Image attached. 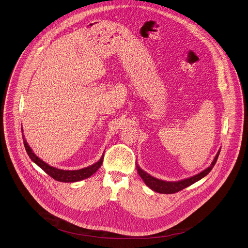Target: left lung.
<instances>
[{
    "label": "left lung",
    "instance_id": "1",
    "mask_svg": "<svg viewBox=\"0 0 248 248\" xmlns=\"http://www.w3.org/2000/svg\"><path fill=\"white\" fill-rule=\"evenodd\" d=\"M219 154H220V152L218 151L217 155H215V157L213 159V161L211 162L210 166H209L207 169H205L204 171H202L201 172L191 176V177L183 179V180H179V181L171 182V181H164V180L157 179L152 175H150L149 173H147L146 171H143L142 169H140L139 165H137V171H138V173L140 174V176L141 177V179L144 181V183L153 191L159 192V193H166V194L174 193V192L181 191V190L191 186V184H193V183L197 182L198 180H200L201 178L205 177L212 170L213 166L215 165V163L217 161V158L219 156Z\"/></svg>",
    "mask_w": 248,
    "mask_h": 248
}]
</instances>
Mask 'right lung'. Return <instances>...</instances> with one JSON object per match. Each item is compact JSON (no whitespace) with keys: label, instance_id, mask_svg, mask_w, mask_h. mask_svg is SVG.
I'll return each instance as SVG.
<instances>
[{"label":"right lung","instance_id":"obj_1","mask_svg":"<svg viewBox=\"0 0 248 248\" xmlns=\"http://www.w3.org/2000/svg\"><path fill=\"white\" fill-rule=\"evenodd\" d=\"M22 131V139H23V144L25 147V150L28 154L29 157L39 166L43 171H45L47 174H49L51 177H53L54 179H56L57 181L60 182H67V183H71V182H77L80 181L83 179H86L88 177H90L91 175H93L102 165L103 163V159L104 156H101V158L91 166L80 169V170H74V171H67V170H60L57 169L56 167L50 166L49 164H47L46 162H44L43 160H41L38 156L35 155V153L32 151V149L30 148V146L28 145L24 135H23V130Z\"/></svg>","mask_w":248,"mask_h":248}]
</instances>
